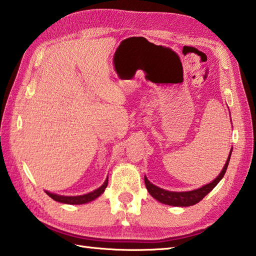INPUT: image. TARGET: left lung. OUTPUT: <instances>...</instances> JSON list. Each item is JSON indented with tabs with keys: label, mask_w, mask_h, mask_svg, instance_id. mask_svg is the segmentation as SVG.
<instances>
[{
	"label": "left lung",
	"mask_w": 256,
	"mask_h": 256,
	"mask_svg": "<svg viewBox=\"0 0 256 256\" xmlns=\"http://www.w3.org/2000/svg\"><path fill=\"white\" fill-rule=\"evenodd\" d=\"M232 151V149L230 150V152H229L227 162H226V164H224L222 170L218 175V177H216V180H212L211 183L202 186V188H200L188 190V192H170V190H162V188H158V186L154 185L152 183H150L148 178L144 176L146 188V190H148V192L150 193L151 196L154 198L157 201L164 203V204H168V206H190L196 204V203L200 202L208 193H210L211 190L216 188V185L222 180L224 172H226V170H227Z\"/></svg>",
	"instance_id": "8db88e82"
}]
</instances>
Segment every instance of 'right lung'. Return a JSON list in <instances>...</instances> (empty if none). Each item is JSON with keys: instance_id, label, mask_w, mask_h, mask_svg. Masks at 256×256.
Instances as JSON below:
<instances>
[{"instance_id": "obj_1", "label": "right lung", "mask_w": 256, "mask_h": 256, "mask_svg": "<svg viewBox=\"0 0 256 256\" xmlns=\"http://www.w3.org/2000/svg\"><path fill=\"white\" fill-rule=\"evenodd\" d=\"M107 184H108V178L105 180V183H104L100 188L92 190V192H90L88 194H84V196H58V194H54V193H50L48 190H46V194L53 198L54 201L66 203V204H84V203H88L90 201H94V198L100 196L104 193V190H105V188H107Z\"/></svg>"}]
</instances>
